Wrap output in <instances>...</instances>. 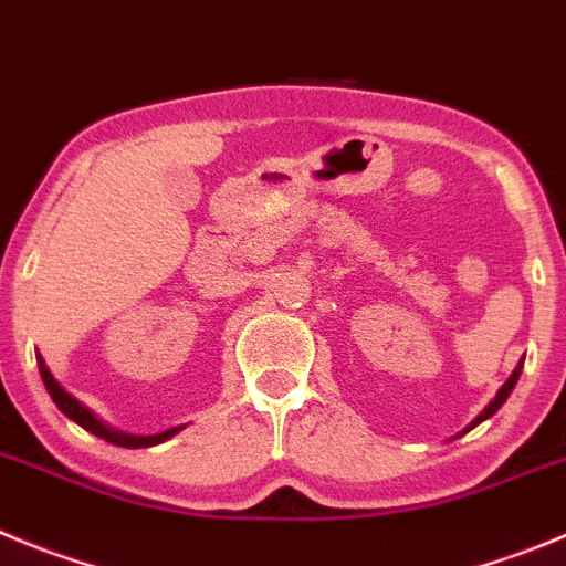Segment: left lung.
I'll return each mask as SVG.
<instances>
[{
  "label": "left lung",
  "mask_w": 566,
  "mask_h": 566,
  "mask_svg": "<svg viewBox=\"0 0 566 566\" xmlns=\"http://www.w3.org/2000/svg\"><path fill=\"white\" fill-rule=\"evenodd\" d=\"M522 364H525V358H522V360H520V364H516V369H514V373H511V378H509V380H505V384H503V386H500V391H497V395H494V400H492V402H489V406H486V408H483V411H481V413H478V417H475V419H472V422H470V424H467V428H464V433H467V430H472V428H475V424L486 422V419H489V417H492V413H497V411H500V406H503V402H505V400H509V395H511V391H514L516 380H520V373H522Z\"/></svg>",
  "instance_id": "left-lung-1"
}]
</instances>
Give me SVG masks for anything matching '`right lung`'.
Segmentation results:
<instances>
[{
    "instance_id": "add662e5",
    "label": "right lung",
    "mask_w": 566,
    "mask_h": 566,
    "mask_svg": "<svg viewBox=\"0 0 566 566\" xmlns=\"http://www.w3.org/2000/svg\"><path fill=\"white\" fill-rule=\"evenodd\" d=\"M35 358H38V373H41V380H44V386H46V391H50L52 402H55V406L61 408V411L66 413L69 419H74V422H77L80 428H85V430H88V433L99 436V439L111 441V444H118V448H133V450H138V448H153V444H160V441L171 439V436L180 433V430H182V424H177V428L164 430V433L138 436V433H125V430L111 428V424L102 422V419L96 417V413L91 411V408H85L83 402L77 400V397L69 395V391L63 389L61 384H57L55 375L50 373V367H46L44 358H41V355H35Z\"/></svg>"
}]
</instances>
